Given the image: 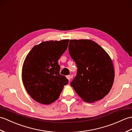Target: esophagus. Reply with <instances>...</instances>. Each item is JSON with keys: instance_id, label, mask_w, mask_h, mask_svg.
<instances>
[{"instance_id": "obj_1", "label": "esophagus", "mask_w": 132, "mask_h": 132, "mask_svg": "<svg viewBox=\"0 0 132 132\" xmlns=\"http://www.w3.org/2000/svg\"><path fill=\"white\" fill-rule=\"evenodd\" d=\"M66 78H67V79H68V80H70V79H71V75H67L66 76Z\"/></svg>"}]
</instances>
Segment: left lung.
<instances>
[{
    "label": "left lung",
    "instance_id": "1",
    "mask_svg": "<svg viewBox=\"0 0 132 132\" xmlns=\"http://www.w3.org/2000/svg\"><path fill=\"white\" fill-rule=\"evenodd\" d=\"M69 52L78 67L71 87L85 102L102 99L109 93L114 80V66L109 54L88 39L70 40Z\"/></svg>",
    "mask_w": 132,
    "mask_h": 132
}]
</instances>
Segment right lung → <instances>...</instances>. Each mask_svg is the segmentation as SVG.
I'll use <instances>...</instances> for the list:
<instances>
[{
  "label": "right lung",
  "mask_w": 132,
  "mask_h": 132,
  "mask_svg": "<svg viewBox=\"0 0 132 132\" xmlns=\"http://www.w3.org/2000/svg\"><path fill=\"white\" fill-rule=\"evenodd\" d=\"M69 40L43 42L35 45L23 62L22 78L27 92L36 102L49 105L60 97L69 80L60 74L58 60L68 47Z\"/></svg>",
  "instance_id": "1"
}]
</instances>
